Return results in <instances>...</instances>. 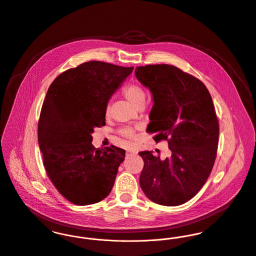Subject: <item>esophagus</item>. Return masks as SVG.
<instances>
[{
	"label": "esophagus",
	"mask_w": 256,
	"mask_h": 256,
	"mask_svg": "<svg viewBox=\"0 0 256 256\" xmlns=\"http://www.w3.org/2000/svg\"><path fill=\"white\" fill-rule=\"evenodd\" d=\"M136 151L134 150H128V155H136Z\"/></svg>",
	"instance_id": "obj_1"
}]
</instances>
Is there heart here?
<instances>
[{
	"mask_svg": "<svg viewBox=\"0 0 256 256\" xmlns=\"http://www.w3.org/2000/svg\"><path fill=\"white\" fill-rule=\"evenodd\" d=\"M122 93L126 97V99L128 100L138 109L143 107L146 99V91L140 84H128V86L122 88ZM109 113H110V106L108 105L106 108V114H108ZM118 132L120 136L128 138H132L134 136V130L132 128H124L120 130Z\"/></svg>",
	"mask_w": 256,
	"mask_h": 256,
	"instance_id": "b5f03b06",
	"label": "heart"
}]
</instances>
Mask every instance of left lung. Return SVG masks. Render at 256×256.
<instances>
[{
    "label": "left lung",
    "mask_w": 256,
    "mask_h": 256,
    "mask_svg": "<svg viewBox=\"0 0 256 256\" xmlns=\"http://www.w3.org/2000/svg\"><path fill=\"white\" fill-rule=\"evenodd\" d=\"M136 76L153 96L146 130L156 142L167 140L172 152L165 160L140 152V186L157 204L180 205L203 186L217 156L219 122L211 95L198 78L170 64L136 66Z\"/></svg>",
    "instance_id": "obj_1"
}]
</instances>
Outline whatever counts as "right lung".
Segmentation results:
<instances>
[{"label":"right lung","mask_w":256,"mask_h":256,"mask_svg":"<svg viewBox=\"0 0 256 256\" xmlns=\"http://www.w3.org/2000/svg\"><path fill=\"white\" fill-rule=\"evenodd\" d=\"M134 66L90 60L70 68L49 87L38 122L43 165L58 192L76 205L108 196L126 150L95 148L91 134L106 124L108 101Z\"/></svg>","instance_id":"add662e5"}]
</instances>
